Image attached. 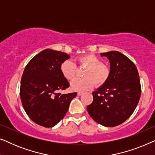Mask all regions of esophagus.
Returning a JSON list of instances; mask_svg holds the SVG:
<instances>
[{
    "label": "esophagus",
    "mask_w": 155,
    "mask_h": 155,
    "mask_svg": "<svg viewBox=\"0 0 155 155\" xmlns=\"http://www.w3.org/2000/svg\"><path fill=\"white\" fill-rule=\"evenodd\" d=\"M82 94H83V92H78V96H80V95H82Z\"/></svg>",
    "instance_id": "34e87169"
}]
</instances>
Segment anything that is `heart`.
I'll list each match as a JSON object with an SVG mask.
<instances>
[{
  "label": "heart",
  "mask_w": 155,
  "mask_h": 155,
  "mask_svg": "<svg viewBox=\"0 0 155 155\" xmlns=\"http://www.w3.org/2000/svg\"><path fill=\"white\" fill-rule=\"evenodd\" d=\"M80 67L86 68L84 71V78H77L71 82V87L74 91L83 92L90 90L94 85H102L110 76V69L102 63L98 57L92 54H86L77 58ZM61 71L63 77L68 80L74 79L77 73V66L73 61L65 60L61 63Z\"/></svg>",
  "instance_id": "1"
}]
</instances>
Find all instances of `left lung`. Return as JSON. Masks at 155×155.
I'll list each match as a JSON object with an SVG mask.
<instances>
[{
  "label": "left lung",
  "instance_id": "8db88e82",
  "mask_svg": "<svg viewBox=\"0 0 155 155\" xmlns=\"http://www.w3.org/2000/svg\"><path fill=\"white\" fill-rule=\"evenodd\" d=\"M110 61V76L92 92L93 101L87 106L92 119L107 127H114L128 119L135 111L141 94L138 71L134 63L121 53H101Z\"/></svg>",
  "mask_w": 155,
  "mask_h": 155
}]
</instances>
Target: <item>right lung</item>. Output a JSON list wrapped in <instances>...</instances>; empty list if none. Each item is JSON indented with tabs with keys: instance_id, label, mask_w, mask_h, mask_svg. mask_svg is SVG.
Masks as SVG:
<instances>
[{
	"instance_id": "1",
	"label": "right lung",
	"mask_w": 155,
	"mask_h": 155,
	"mask_svg": "<svg viewBox=\"0 0 155 155\" xmlns=\"http://www.w3.org/2000/svg\"><path fill=\"white\" fill-rule=\"evenodd\" d=\"M70 58L64 52L42 51L27 63L21 78L20 95L25 112L39 126L51 128L64 118L77 92L61 94L69 87L61 65Z\"/></svg>"
}]
</instances>
